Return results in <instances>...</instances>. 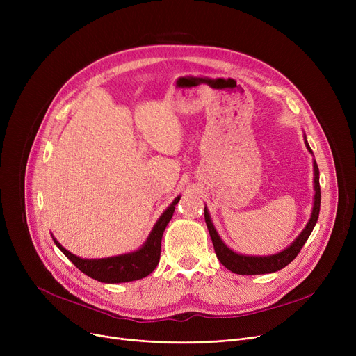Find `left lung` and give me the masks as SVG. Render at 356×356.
Masks as SVG:
<instances>
[{
    "instance_id": "obj_1",
    "label": "left lung",
    "mask_w": 356,
    "mask_h": 356,
    "mask_svg": "<svg viewBox=\"0 0 356 356\" xmlns=\"http://www.w3.org/2000/svg\"><path fill=\"white\" fill-rule=\"evenodd\" d=\"M306 140V137H305ZM306 145L309 148V152L312 153V148L309 147L307 141ZM314 167V204H313V212H312V218L309 220V223L306 225L305 231L300 234L293 244L275 255H270V257H247V255H239L234 251H231L223 242L220 241L218 232L215 231V227L212 225L209 213L204 208V222H207V227L209 229L211 238H212V244L216 252L218 259L222 263V266H225L228 270H231L235 274H242V275H254V274H268V273H274L284 268L286 266H289L291 261L298 255L300 250L303 248V245L306 244V241L309 239L317 218H319V212H321V183H319V167H317V163H313Z\"/></svg>"
}]
</instances>
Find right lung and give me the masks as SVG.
<instances>
[{"instance_id": "add662e5", "label": "right lung", "mask_w": 356, "mask_h": 356, "mask_svg": "<svg viewBox=\"0 0 356 356\" xmlns=\"http://www.w3.org/2000/svg\"><path fill=\"white\" fill-rule=\"evenodd\" d=\"M179 200L180 197L177 196L170 207H168L164 211V213L160 216V219L157 220L143 248H140L133 254H125L120 257L102 258V259H83L70 254L56 239L53 241L54 244L59 247V250L72 261L74 266H76V268H79L83 274L89 275L90 278H95L102 283L136 282V280L144 278L148 274H152L157 267L160 261L163 232L167 227V223L170 222Z\"/></svg>"}]
</instances>
